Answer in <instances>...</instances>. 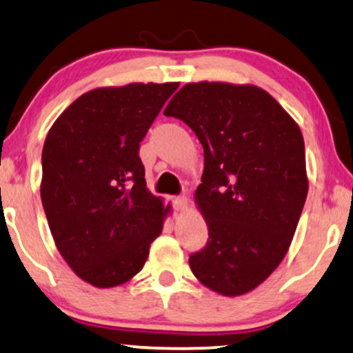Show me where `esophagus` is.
I'll return each instance as SVG.
<instances>
[{
  "mask_svg": "<svg viewBox=\"0 0 353 353\" xmlns=\"http://www.w3.org/2000/svg\"><path fill=\"white\" fill-rule=\"evenodd\" d=\"M173 206H175V210H178V211L185 210L186 206H188V198H186V196H175V198H173Z\"/></svg>",
  "mask_w": 353,
  "mask_h": 353,
  "instance_id": "esophagus-1",
  "label": "esophagus"
}]
</instances>
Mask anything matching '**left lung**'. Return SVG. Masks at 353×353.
<instances>
[{
    "mask_svg": "<svg viewBox=\"0 0 353 353\" xmlns=\"http://www.w3.org/2000/svg\"><path fill=\"white\" fill-rule=\"evenodd\" d=\"M163 114L205 152L194 198L210 238L192 272L221 296L250 292L284 259L307 198L301 128L266 90L226 82L183 85Z\"/></svg>",
    "mask_w": 353,
    "mask_h": 353,
    "instance_id": "8db88e82",
    "label": "left lung"
}]
</instances>
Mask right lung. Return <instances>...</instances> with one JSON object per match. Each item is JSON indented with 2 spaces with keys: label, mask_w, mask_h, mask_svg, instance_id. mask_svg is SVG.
I'll use <instances>...</instances> for the list:
<instances>
[{
  "label": "right lung",
  "mask_w": 353,
  "mask_h": 353,
  "mask_svg": "<svg viewBox=\"0 0 353 353\" xmlns=\"http://www.w3.org/2000/svg\"><path fill=\"white\" fill-rule=\"evenodd\" d=\"M178 82L101 87L59 115L43 148L41 200L76 274L115 288L142 271L165 208L145 183L140 142Z\"/></svg>",
  "instance_id": "right-lung-1"
}]
</instances>
